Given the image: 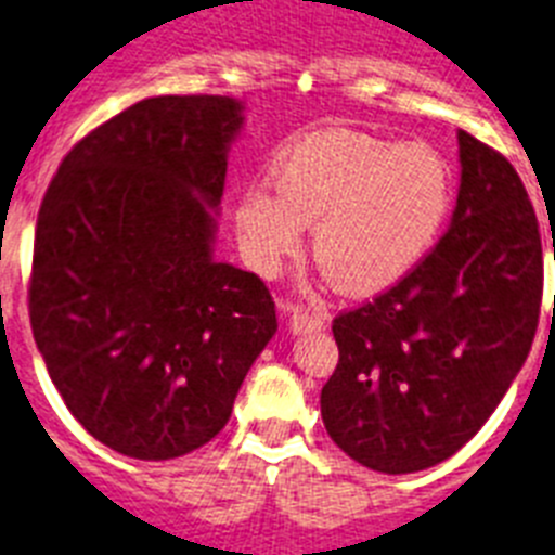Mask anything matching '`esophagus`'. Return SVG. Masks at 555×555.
<instances>
[{"instance_id":"esophagus-1","label":"esophagus","mask_w":555,"mask_h":555,"mask_svg":"<svg viewBox=\"0 0 555 555\" xmlns=\"http://www.w3.org/2000/svg\"><path fill=\"white\" fill-rule=\"evenodd\" d=\"M287 310H291L293 333H313L322 331L324 324H327V313H322V310L301 308V305H287Z\"/></svg>"}]
</instances>
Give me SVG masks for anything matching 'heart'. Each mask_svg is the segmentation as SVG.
<instances>
[{"label": "heart", "instance_id": "b5f03b06", "mask_svg": "<svg viewBox=\"0 0 555 555\" xmlns=\"http://www.w3.org/2000/svg\"><path fill=\"white\" fill-rule=\"evenodd\" d=\"M453 205V173L436 147L327 128L279 147L273 188L233 205L242 256L276 273L313 224V259L345 293H376L416 268Z\"/></svg>", "mask_w": 555, "mask_h": 555}]
</instances>
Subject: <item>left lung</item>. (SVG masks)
<instances>
[{"mask_svg":"<svg viewBox=\"0 0 555 555\" xmlns=\"http://www.w3.org/2000/svg\"><path fill=\"white\" fill-rule=\"evenodd\" d=\"M459 159L456 210L434 250L376 299L333 319L339 364L322 387V418L371 470H425L467 444L539 327L542 233L525 184L465 130Z\"/></svg>","mask_w":555,"mask_h":555,"instance_id":"left-lung-1","label":"left lung"}]
</instances>
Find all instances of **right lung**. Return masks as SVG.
Listing matches in <instances>:
<instances>
[{
    "instance_id": "1",
    "label": "right lung",
    "mask_w": 555,
    "mask_h": 555,
    "mask_svg": "<svg viewBox=\"0 0 555 555\" xmlns=\"http://www.w3.org/2000/svg\"><path fill=\"white\" fill-rule=\"evenodd\" d=\"M231 96H153L67 153L44 191L28 310L36 348L93 439L162 462L231 418L276 333L256 273L214 259Z\"/></svg>"
}]
</instances>
